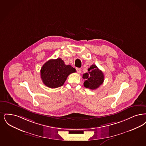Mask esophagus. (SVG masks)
Instances as JSON below:
<instances>
[{
	"mask_svg": "<svg viewBox=\"0 0 146 146\" xmlns=\"http://www.w3.org/2000/svg\"><path fill=\"white\" fill-rule=\"evenodd\" d=\"M76 70L77 72H78L79 74H80V73H81V69H80V68H76Z\"/></svg>",
	"mask_w": 146,
	"mask_h": 146,
	"instance_id": "34e87169",
	"label": "esophagus"
}]
</instances>
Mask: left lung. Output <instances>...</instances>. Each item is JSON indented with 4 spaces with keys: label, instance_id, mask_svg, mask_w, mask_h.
I'll use <instances>...</instances> for the list:
<instances>
[{
    "label": "left lung",
    "instance_id": "left-lung-1",
    "mask_svg": "<svg viewBox=\"0 0 146 146\" xmlns=\"http://www.w3.org/2000/svg\"><path fill=\"white\" fill-rule=\"evenodd\" d=\"M88 73L83 74L82 78L85 79L84 85L85 88L95 90L103 83L104 76L102 71L95 64H92L88 69Z\"/></svg>",
    "mask_w": 146,
    "mask_h": 146
}]
</instances>
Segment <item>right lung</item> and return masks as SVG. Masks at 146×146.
Returning <instances> with one entry per match:
<instances>
[{"instance_id":"obj_1","label":"right lung","mask_w":146,"mask_h":146,"mask_svg":"<svg viewBox=\"0 0 146 146\" xmlns=\"http://www.w3.org/2000/svg\"><path fill=\"white\" fill-rule=\"evenodd\" d=\"M76 72L70 65L64 64L61 58L50 59L41 68V79L47 87L55 88L62 86L68 76Z\"/></svg>"}]
</instances>
